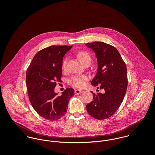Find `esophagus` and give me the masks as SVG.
<instances>
[{
	"label": "esophagus",
	"instance_id": "obj_1",
	"mask_svg": "<svg viewBox=\"0 0 155 155\" xmlns=\"http://www.w3.org/2000/svg\"><path fill=\"white\" fill-rule=\"evenodd\" d=\"M83 92H84V91H82V90L75 89V90H74V94H75V95H78V94H80L82 93Z\"/></svg>",
	"mask_w": 155,
	"mask_h": 155
}]
</instances>
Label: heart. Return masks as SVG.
<instances>
[{"mask_svg":"<svg viewBox=\"0 0 155 155\" xmlns=\"http://www.w3.org/2000/svg\"><path fill=\"white\" fill-rule=\"evenodd\" d=\"M78 57L79 60L85 64L86 63L91 61V56L87 51H81L78 53ZM67 58H66L62 64V67L64 70L66 68ZM89 78L87 75H76L73 76L71 79H70L68 82L69 84L76 88H82L86 85L87 81L88 80Z\"/></svg>","mask_w":155,"mask_h":155,"instance_id":"heart-1","label":"heart"}]
</instances>
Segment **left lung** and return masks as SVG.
Returning <instances> with one entry per match:
<instances>
[{"instance_id":"obj_1","label":"left lung","mask_w":155,"mask_h":155,"mask_svg":"<svg viewBox=\"0 0 155 155\" xmlns=\"http://www.w3.org/2000/svg\"><path fill=\"white\" fill-rule=\"evenodd\" d=\"M86 45L94 51L98 61L97 72L91 84L104 89L103 94H92L93 100L86 108L95 119H106L117 110L124 98L128 86L127 67L113 46L101 42Z\"/></svg>"}]
</instances>
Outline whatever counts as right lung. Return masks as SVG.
<instances>
[{
  "mask_svg": "<svg viewBox=\"0 0 155 155\" xmlns=\"http://www.w3.org/2000/svg\"><path fill=\"white\" fill-rule=\"evenodd\" d=\"M73 46L52 45L39 51L33 57L26 73L30 102L38 114L49 120L63 117L68 108L74 89L66 88L58 96L54 88L61 81L63 59Z\"/></svg>",
  "mask_w": 155,
  "mask_h": 155,
  "instance_id": "right-lung-1",
  "label": "right lung"
}]
</instances>
